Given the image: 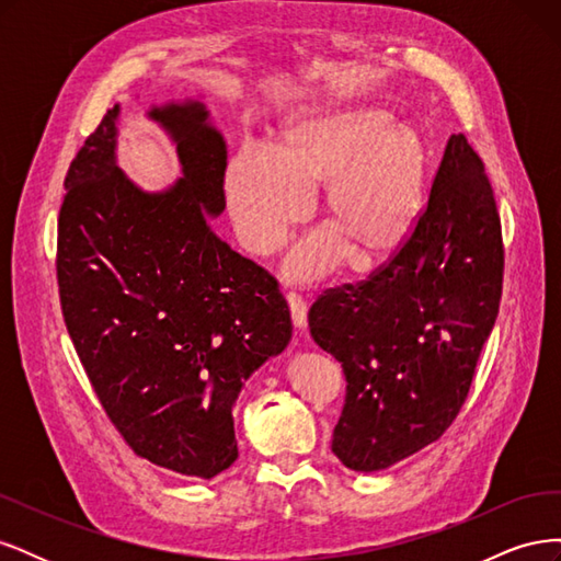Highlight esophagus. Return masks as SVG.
<instances>
[{"mask_svg": "<svg viewBox=\"0 0 561 561\" xmlns=\"http://www.w3.org/2000/svg\"><path fill=\"white\" fill-rule=\"evenodd\" d=\"M287 307H290L295 328H297V330H304V328H307V301L301 299V295H297V293H287Z\"/></svg>", "mask_w": 561, "mask_h": 561, "instance_id": "34e87169", "label": "esophagus"}]
</instances>
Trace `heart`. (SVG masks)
I'll list each match as a JSON object with an SVG mask.
<instances>
[{"mask_svg": "<svg viewBox=\"0 0 561 561\" xmlns=\"http://www.w3.org/2000/svg\"><path fill=\"white\" fill-rule=\"evenodd\" d=\"M322 186L328 229L287 257L293 280L330 274L346 252L355 266L377 264L410 239L426 186L419 135L367 105L293 118L280 128L274 154L243 147L227 165L225 196L236 236L254 254L274 252L307 213L299 190Z\"/></svg>", "mask_w": 561, "mask_h": 561, "instance_id": "heart-1", "label": "heart"}]
</instances>
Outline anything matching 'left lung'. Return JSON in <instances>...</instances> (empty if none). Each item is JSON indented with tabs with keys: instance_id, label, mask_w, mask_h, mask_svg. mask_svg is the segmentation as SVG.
<instances>
[{
	"instance_id": "obj_1",
	"label": "left lung",
	"mask_w": 561,
	"mask_h": 561,
	"mask_svg": "<svg viewBox=\"0 0 561 561\" xmlns=\"http://www.w3.org/2000/svg\"><path fill=\"white\" fill-rule=\"evenodd\" d=\"M503 290V236L484 163L451 135L402 248L309 309L313 342L342 363L332 451L375 472L433 445L468 398Z\"/></svg>"
}]
</instances>
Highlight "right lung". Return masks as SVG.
Instances as JSON below:
<instances>
[{
  "label": "right lung",
  "mask_w": 561,
  "mask_h": 561,
  "mask_svg": "<svg viewBox=\"0 0 561 561\" xmlns=\"http://www.w3.org/2000/svg\"><path fill=\"white\" fill-rule=\"evenodd\" d=\"M116 118L118 105L65 178L62 318L126 445L154 466L210 480L239 458L236 398L290 342V309L278 280L213 229L227 206V145L208 110L192 100L151 107L182 165L159 194L116 165Z\"/></svg>",
  "instance_id": "right-lung-1"
}]
</instances>
